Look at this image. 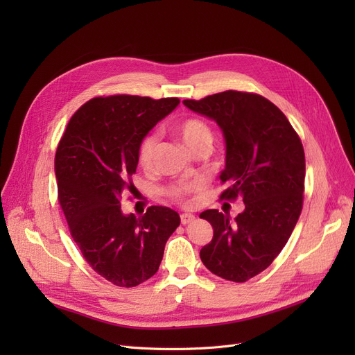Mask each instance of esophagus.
Segmentation results:
<instances>
[{
    "label": "esophagus",
    "mask_w": 355,
    "mask_h": 355,
    "mask_svg": "<svg viewBox=\"0 0 355 355\" xmlns=\"http://www.w3.org/2000/svg\"><path fill=\"white\" fill-rule=\"evenodd\" d=\"M196 220V216L190 214V213H184L181 214V225H190V223H193Z\"/></svg>",
    "instance_id": "obj_1"
}]
</instances>
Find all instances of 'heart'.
Returning a JSON list of instances; mask_svg holds the SVG:
<instances>
[{
	"label": "heart",
	"instance_id": "heart-1",
	"mask_svg": "<svg viewBox=\"0 0 355 355\" xmlns=\"http://www.w3.org/2000/svg\"><path fill=\"white\" fill-rule=\"evenodd\" d=\"M175 132L181 138V141L185 144V146L191 149L193 153L198 151L201 148H210L213 141V132L210 126L198 118L184 119L177 125ZM155 145H157V135L154 134L146 135L139 145L138 162L144 170H149V168L153 166ZM196 189L197 185H174V187L168 189L166 193L168 196L175 200H182L185 196L194 191Z\"/></svg>",
	"mask_w": 355,
	"mask_h": 355
}]
</instances>
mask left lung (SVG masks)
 <instances>
[{"label": "left lung", "instance_id": "8db88e82", "mask_svg": "<svg viewBox=\"0 0 355 355\" xmlns=\"http://www.w3.org/2000/svg\"><path fill=\"white\" fill-rule=\"evenodd\" d=\"M213 119L226 141L221 182L230 187L221 200L243 198L245 211L234 220L218 210L200 214L213 226L200 250L211 273L246 282L263 272L288 243L304 202L305 154L284 112L256 93L226 90L200 101H182Z\"/></svg>", "mask_w": 355, "mask_h": 355}]
</instances>
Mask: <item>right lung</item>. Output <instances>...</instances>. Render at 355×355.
<instances>
[{"label":"right lung","mask_w":355,"mask_h":355,"mask_svg":"<svg viewBox=\"0 0 355 355\" xmlns=\"http://www.w3.org/2000/svg\"><path fill=\"white\" fill-rule=\"evenodd\" d=\"M180 99L130 95L93 98L78 109L54 158L59 202L70 234L89 266L110 284L137 286L154 276L177 211L151 206L141 217L123 214L122 196L134 184L138 149Z\"/></svg>","instance_id":"right-lung-1"}]
</instances>
